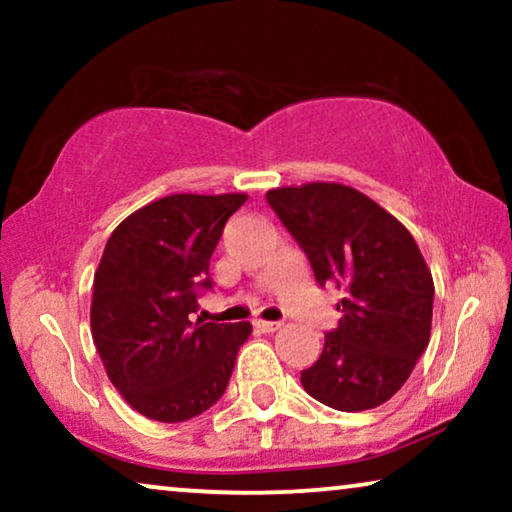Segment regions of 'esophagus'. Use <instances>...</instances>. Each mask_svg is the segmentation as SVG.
I'll list each match as a JSON object with an SVG mask.
<instances>
[{
  "instance_id": "esophagus-1",
  "label": "esophagus",
  "mask_w": 512,
  "mask_h": 512,
  "mask_svg": "<svg viewBox=\"0 0 512 512\" xmlns=\"http://www.w3.org/2000/svg\"><path fill=\"white\" fill-rule=\"evenodd\" d=\"M254 326L258 328V331H263V333H275V331H279V328H282V321H265V319H256V321H254Z\"/></svg>"
}]
</instances>
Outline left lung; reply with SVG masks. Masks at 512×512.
Returning <instances> with one entry per match:
<instances>
[{
  "mask_svg": "<svg viewBox=\"0 0 512 512\" xmlns=\"http://www.w3.org/2000/svg\"><path fill=\"white\" fill-rule=\"evenodd\" d=\"M265 198L317 282L345 289L338 328L300 373L305 391L342 412L387 403L431 338L433 277L415 237L352 186L314 181L272 188Z\"/></svg>",
  "mask_w": 512,
  "mask_h": 512,
  "instance_id": "1",
  "label": "left lung"
}]
</instances>
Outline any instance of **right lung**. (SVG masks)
I'll return each mask as SVG.
<instances>
[{"label":"right lung","instance_id":"obj_1","mask_svg":"<svg viewBox=\"0 0 512 512\" xmlns=\"http://www.w3.org/2000/svg\"><path fill=\"white\" fill-rule=\"evenodd\" d=\"M244 193L160 198L118 223L93 282L90 331L109 380L139 415L186 422L228 387L251 333L242 324L191 321L212 289V258Z\"/></svg>","mask_w":512,"mask_h":512}]
</instances>
